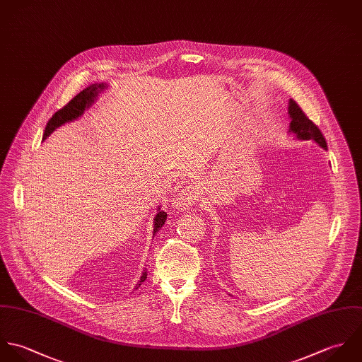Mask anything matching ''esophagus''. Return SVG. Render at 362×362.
<instances>
[{"label":"esophagus","instance_id":"34e87169","mask_svg":"<svg viewBox=\"0 0 362 362\" xmlns=\"http://www.w3.org/2000/svg\"><path fill=\"white\" fill-rule=\"evenodd\" d=\"M199 189L194 185H189L185 189L180 190V193L177 194L176 200H175V206L179 210H187L190 206L196 204V202L199 200Z\"/></svg>","mask_w":362,"mask_h":362}]
</instances>
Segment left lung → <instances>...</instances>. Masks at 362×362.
Returning a JSON list of instances; mask_svg holds the SVG:
<instances>
[{"mask_svg": "<svg viewBox=\"0 0 362 362\" xmlns=\"http://www.w3.org/2000/svg\"><path fill=\"white\" fill-rule=\"evenodd\" d=\"M288 113L291 117L289 130L295 133L299 140H313L322 148L327 149V143L319 127L303 113L293 99H289Z\"/></svg>", "mask_w": 362, "mask_h": 362, "instance_id": "left-lung-1", "label": "left lung"}]
</instances>
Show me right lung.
I'll list each match as a JSON object with an SVG mask.
<instances>
[{"label":"right lung","instance_id":"add662e5","mask_svg":"<svg viewBox=\"0 0 362 362\" xmlns=\"http://www.w3.org/2000/svg\"><path fill=\"white\" fill-rule=\"evenodd\" d=\"M103 88H105L103 83H99V85L93 83V85L85 88L83 90H81L78 95H75L73 99H71L66 106H63L62 109H59V110L50 117V120H49L47 124H46L43 139H46L47 136H50V134H52L57 127H60L62 124H64V123H67V122H71L74 119L79 117V116L83 113V110L93 102V99L96 98L99 89H103ZM166 217H168V214H166L165 211H160V210H159V213L155 216V219H153V221H155V223H153V235L162 228V225H163L165 221H166ZM145 279H146V273H143L140 281H139L137 286H136V289L139 288V287L144 283Z\"/></svg>","mask_w":362,"mask_h":362}]
</instances>
